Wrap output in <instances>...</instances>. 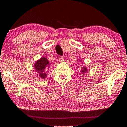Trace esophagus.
I'll list each match as a JSON object with an SVG mask.
<instances>
[{"mask_svg": "<svg viewBox=\"0 0 127 127\" xmlns=\"http://www.w3.org/2000/svg\"><path fill=\"white\" fill-rule=\"evenodd\" d=\"M58 58H59V60H60V61H64V58L63 56H60L58 57Z\"/></svg>", "mask_w": 127, "mask_h": 127, "instance_id": "34e87169", "label": "esophagus"}]
</instances>
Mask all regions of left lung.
Masks as SVG:
<instances>
[{"label": "left lung", "mask_w": 127, "mask_h": 127, "mask_svg": "<svg viewBox=\"0 0 127 127\" xmlns=\"http://www.w3.org/2000/svg\"><path fill=\"white\" fill-rule=\"evenodd\" d=\"M87 71H88L87 68H86V67H85V66H84V67L82 68V69H81V73L84 74V73H86V72H87Z\"/></svg>", "instance_id": "1"}]
</instances>
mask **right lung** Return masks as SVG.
<instances>
[{"mask_svg":"<svg viewBox=\"0 0 127 127\" xmlns=\"http://www.w3.org/2000/svg\"><path fill=\"white\" fill-rule=\"evenodd\" d=\"M49 61L45 57H42L34 64V69L39 73V76L42 79H45L47 74L45 72L47 67H49Z\"/></svg>","mask_w":127,"mask_h":127,"instance_id":"add662e5","label":"right lung"}]
</instances>
